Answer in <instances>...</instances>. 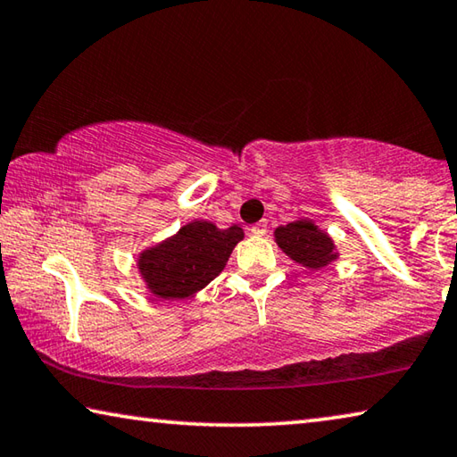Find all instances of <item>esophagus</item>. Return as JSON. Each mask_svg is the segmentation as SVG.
<instances>
[{"label":"esophagus","instance_id":"34e87169","mask_svg":"<svg viewBox=\"0 0 457 457\" xmlns=\"http://www.w3.org/2000/svg\"><path fill=\"white\" fill-rule=\"evenodd\" d=\"M266 221H260V223H256V226H252V234L254 236H264L266 234Z\"/></svg>","mask_w":457,"mask_h":457}]
</instances>
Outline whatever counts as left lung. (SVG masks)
<instances>
[{"mask_svg": "<svg viewBox=\"0 0 457 457\" xmlns=\"http://www.w3.org/2000/svg\"><path fill=\"white\" fill-rule=\"evenodd\" d=\"M274 236H277L282 252H287L295 262L307 268H321L336 256L331 237L307 220L280 226L274 231Z\"/></svg>", "mask_w": 457, "mask_h": 457, "instance_id": "obj_1", "label": "left lung"}]
</instances>
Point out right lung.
I'll list each match as a JSON object with an SVG mask.
<instances>
[{"label": "right lung", "instance_id": "1", "mask_svg": "<svg viewBox=\"0 0 457 457\" xmlns=\"http://www.w3.org/2000/svg\"><path fill=\"white\" fill-rule=\"evenodd\" d=\"M244 237L242 228L217 229L209 221H193L140 258V272L152 293L162 299H187L223 270L231 250Z\"/></svg>", "mask_w": 457, "mask_h": 457}]
</instances>
